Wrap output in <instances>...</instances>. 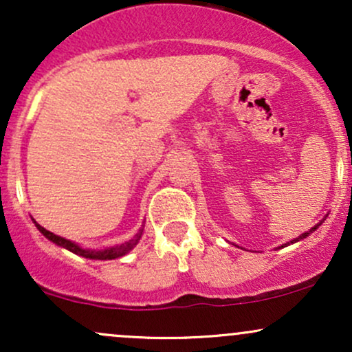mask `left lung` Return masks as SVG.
Returning <instances> with one entry per match:
<instances>
[{
    "label": "left lung",
    "instance_id": "1",
    "mask_svg": "<svg viewBox=\"0 0 352 352\" xmlns=\"http://www.w3.org/2000/svg\"><path fill=\"white\" fill-rule=\"evenodd\" d=\"M322 221H324V218H322ZM322 221H319V223H318V225H314V227H313V228H311V230H309V232L302 233V235H300V236H298V238H294V240H292V241H289V243H296V241H300V240H302V238H306V236H308V235H311V233H313V232H314V230H316V228L319 227V225H321V223H322ZM289 243H286V245H289ZM283 246H285V245H283Z\"/></svg>",
    "mask_w": 352,
    "mask_h": 352
}]
</instances>
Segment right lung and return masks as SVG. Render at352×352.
Here are the masks:
<instances>
[{"label":"right lung","mask_w":352,"mask_h":352,"mask_svg":"<svg viewBox=\"0 0 352 352\" xmlns=\"http://www.w3.org/2000/svg\"><path fill=\"white\" fill-rule=\"evenodd\" d=\"M34 221V220H33ZM34 225L38 227L39 232L43 233L44 236L47 238V240H51L52 243H56L58 246H63V248L69 250V252L79 254V256H84V258H89V260H114V258H120L124 256L125 253L131 252L134 246L139 243L140 236H142V232L144 230H140L137 235L132 238V240L125 241L122 245H116V246H111V248H106V250H91V248H82V246H79L78 243H74V241L71 240H66V238L59 236V235H54V233L50 232V230H46L44 227H41L39 223Z\"/></svg>","instance_id":"obj_1"}]
</instances>
